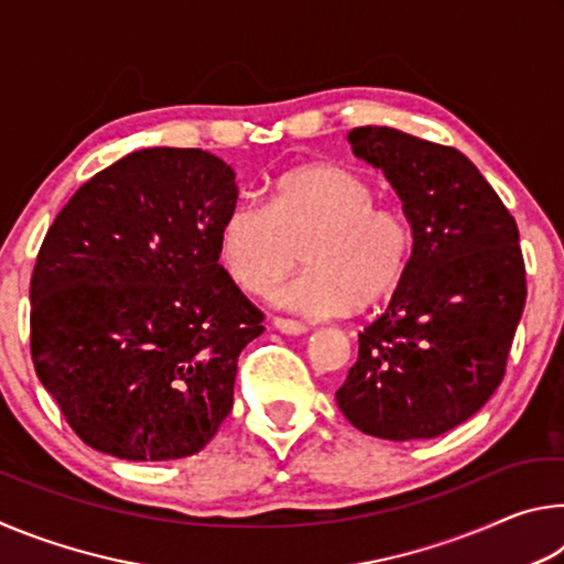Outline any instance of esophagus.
<instances>
[{"label":"esophagus","mask_w":564,"mask_h":564,"mask_svg":"<svg viewBox=\"0 0 564 564\" xmlns=\"http://www.w3.org/2000/svg\"><path fill=\"white\" fill-rule=\"evenodd\" d=\"M273 326L279 328L285 336H303V333H308V326L299 321H291V318H273Z\"/></svg>","instance_id":"obj_1"}]
</instances>
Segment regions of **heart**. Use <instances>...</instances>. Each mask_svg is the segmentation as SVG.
Segmentation results:
<instances>
[{
    "label": "heart",
    "mask_w": 564,
    "mask_h": 564,
    "mask_svg": "<svg viewBox=\"0 0 564 564\" xmlns=\"http://www.w3.org/2000/svg\"><path fill=\"white\" fill-rule=\"evenodd\" d=\"M303 261L308 271L275 295L311 318L346 313L386 295L413 253V224L398 206L376 204V188L340 164H308L279 176L269 206L243 198L228 208L218 253L228 275L269 295Z\"/></svg>",
    "instance_id": "obj_1"
}]
</instances>
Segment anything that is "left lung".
I'll return each mask as SVG.
<instances>
[{
  "label": "left lung",
  "instance_id": "1",
  "mask_svg": "<svg viewBox=\"0 0 564 564\" xmlns=\"http://www.w3.org/2000/svg\"><path fill=\"white\" fill-rule=\"evenodd\" d=\"M413 224V253L388 308L358 333L336 400L360 433L437 437L498 390L528 299L518 224L470 159L390 127L348 133Z\"/></svg>",
  "mask_w": 564,
  "mask_h": 564
}]
</instances>
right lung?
Masks as SVG:
<instances>
[{"label": "right lung", "instance_id": "obj_1", "mask_svg": "<svg viewBox=\"0 0 564 564\" xmlns=\"http://www.w3.org/2000/svg\"><path fill=\"white\" fill-rule=\"evenodd\" d=\"M234 169L204 149H141L91 176L32 273V360L66 423L121 460L206 447L234 408L263 313L218 263Z\"/></svg>", "mask_w": 564, "mask_h": 564}]
</instances>
